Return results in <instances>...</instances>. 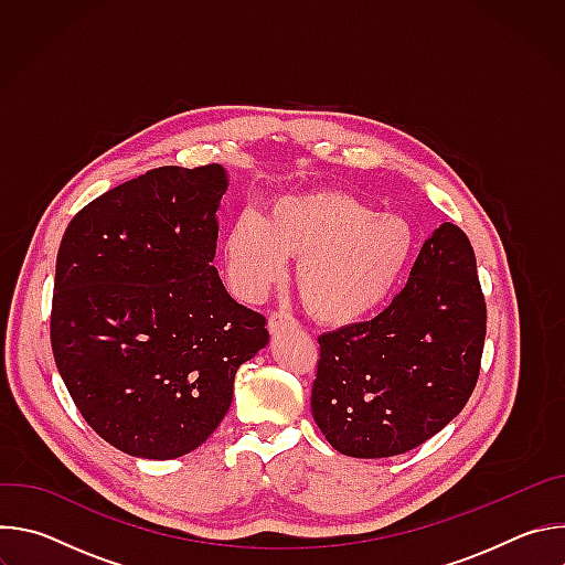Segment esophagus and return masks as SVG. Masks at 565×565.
I'll return each mask as SVG.
<instances>
[{
    "label": "esophagus",
    "instance_id": "1",
    "mask_svg": "<svg viewBox=\"0 0 565 565\" xmlns=\"http://www.w3.org/2000/svg\"><path fill=\"white\" fill-rule=\"evenodd\" d=\"M292 327H297V319H295L292 315L281 312V310L270 312V317H268V331H270V333H279V331L292 329Z\"/></svg>",
    "mask_w": 565,
    "mask_h": 565
}]
</instances>
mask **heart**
<instances>
[{
    "label": "heart",
    "instance_id": "1",
    "mask_svg": "<svg viewBox=\"0 0 565 565\" xmlns=\"http://www.w3.org/2000/svg\"><path fill=\"white\" fill-rule=\"evenodd\" d=\"M412 248L407 221L321 190L281 196L262 218H236L223 241V259L234 290L257 299L286 277L288 257H299L303 303L324 324L344 327L388 299Z\"/></svg>",
    "mask_w": 565,
    "mask_h": 565
}]
</instances>
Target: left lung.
Segmentation results:
<instances>
[{
	"instance_id": "left-lung-1",
	"label": "left lung",
	"mask_w": 565,
	"mask_h": 565,
	"mask_svg": "<svg viewBox=\"0 0 565 565\" xmlns=\"http://www.w3.org/2000/svg\"><path fill=\"white\" fill-rule=\"evenodd\" d=\"M486 333L473 248L458 225L443 223L380 315L317 338V427L353 458L416 449L467 405Z\"/></svg>"
}]
</instances>
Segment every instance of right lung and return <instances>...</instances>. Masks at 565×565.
<instances>
[{
	"mask_svg": "<svg viewBox=\"0 0 565 565\" xmlns=\"http://www.w3.org/2000/svg\"><path fill=\"white\" fill-rule=\"evenodd\" d=\"M221 166H166L79 210L57 250L51 347L87 425L116 449L170 460L225 418L266 317L216 268Z\"/></svg>",
	"mask_w": 565,
	"mask_h": 565,
	"instance_id": "add662e5",
	"label": "right lung"
}]
</instances>
